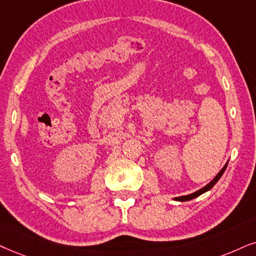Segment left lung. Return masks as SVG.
Returning a JSON list of instances; mask_svg holds the SVG:
<instances>
[{
    "instance_id": "obj_1",
    "label": "left lung",
    "mask_w": 256,
    "mask_h": 256,
    "mask_svg": "<svg viewBox=\"0 0 256 256\" xmlns=\"http://www.w3.org/2000/svg\"><path fill=\"white\" fill-rule=\"evenodd\" d=\"M227 166H228V163H226V166L222 168L221 169V171H220V172L216 174L215 176V178L212 180V182H209L208 184H206V186H203L202 189H200V190H197V192H192V194H190V195H186V196H180V197H176V200H192V198H195V197H197V196H200V195H202V194H204L206 192H208V190H210L212 189V186H215L216 183L218 182V180L221 178L222 177V174H223V172H224V170H226V168H227Z\"/></svg>"
}]
</instances>
